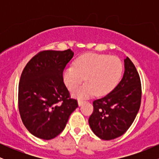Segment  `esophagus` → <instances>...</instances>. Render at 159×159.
<instances>
[{"label":"esophagus","instance_id":"obj_1","mask_svg":"<svg viewBox=\"0 0 159 159\" xmlns=\"http://www.w3.org/2000/svg\"><path fill=\"white\" fill-rule=\"evenodd\" d=\"M78 105H79V106H81V105H83V103L84 102V101H83V100L81 99H78Z\"/></svg>","mask_w":159,"mask_h":159}]
</instances>
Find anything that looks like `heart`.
<instances>
[{
    "mask_svg": "<svg viewBox=\"0 0 159 159\" xmlns=\"http://www.w3.org/2000/svg\"><path fill=\"white\" fill-rule=\"evenodd\" d=\"M122 72L123 64L116 57L87 53L78 57L74 65L64 69L63 78L72 91L84 79L87 83L74 93L76 97L84 98L94 93L98 96L109 93L118 84Z\"/></svg>",
    "mask_w": 159,
    "mask_h": 159,
    "instance_id": "heart-1",
    "label": "heart"
}]
</instances>
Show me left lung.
Instances as JSON below:
<instances>
[{"label":"left lung","mask_w":159,"mask_h":159,"mask_svg":"<svg viewBox=\"0 0 159 159\" xmlns=\"http://www.w3.org/2000/svg\"><path fill=\"white\" fill-rule=\"evenodd\" d=\"M125 72L117 86L102 98L94 100L89 124L96 135L109 140L120 137L132 125L141 102V83L134 63L124 60Z\"/></svg>","instance_id":"8db88e82"}]
</instances>
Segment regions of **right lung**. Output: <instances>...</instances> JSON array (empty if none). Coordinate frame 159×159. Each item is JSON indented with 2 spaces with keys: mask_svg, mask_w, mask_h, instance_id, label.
Returning <instances> with one entry per match:
<instances>
[{
  "mask_svg": "<svg viewBox=\"0 0 159 159\" xmlns=\"http://www.w3.org/2000/svg\"><path fill=\"white\" fill-rule=\"evenodd\" d=\"M73 55L70 49L43 51L33 57L21 75L20 116L27 130L41 139L51 140L61 134L78 106L63 78V70Z\"/></svg>",
  "mask_w": 159,
  "mask_h": 159,
  "instance_id": "add662e5",
  "label": "right lung"
}]
</instances>
